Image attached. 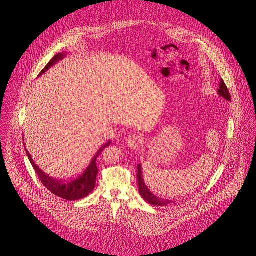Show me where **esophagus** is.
<instances>
[{
	"instance_id": "34e87169",
	"label": "esophagus",
	"mask_w": 256,
	"mask_h": 256,
	"mask_svg": "<svg viewBox=\"0 0 256 256\" xmlns=\"http://www.w3.org/2000/svg\"><path fill=\"white\" fill-rule=\"evenodd\" d=\"M126 143H128V146L130 147L132 150H137L140 146L141 138L137 135H130V136H128V138L126 140Z\"/></svg>"
}]
</instances>
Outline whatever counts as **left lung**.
I'll list each match as a JSON object with an SVG mask.
<instances>
[{"label":"left lung","mask_w":256,"mask_h":256,"mask_svg":"<svg viewBox=\"0 0 256 256\" xmlns=\"http://www.w3.org/2000/svg\"><path fill=\"white\" fill-rule=\"evenodd\" d=\"M218 94L221 98H225L226 100L232 102L230 91H228L227 86L225 85L223 80H221V82H220V86H219V89H218ZM137 180H138V186H139V193H140L141 197L146 201V202H148L150 204H152V206H168L172 202V200L160 198V197L156 196L154 193L150 192V190L148 189V188H147V186L144 182L143 176H142V166L140 164L138 165Z\"/></svg>","instance_id":"left-lung-1"}]
</instances>
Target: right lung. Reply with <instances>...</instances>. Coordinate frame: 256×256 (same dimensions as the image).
<instances>
[{
	"instance_id": "add662e5",
	"label": "right lung",
	"mask_w": 256,
	"mask_h": 256,
	"mask_svg": "<svg viewBox=\"0 0 256 256\" xmlns=\"http://www.w3.org/2000/svg\"><path fill=\"white\" fill-rule=\"evenodd\" d=\"M65 56H66V54H64V52L57 54V55L46 64V66L42 70V72L39 74V76L44 74L50 68L52 65H55L57 62L62 60ZM110 144H111V140H109L106 144H104L100 147V150L96 154V156H93L90 165L87 167L85 172L83 174H80L78 178L72 180H56V178L48 176V174H46L35 164L29 152L26 150V146H24V148H26V156H28L35 172L37 173L39 180H42V182L44 184V186L46 188V189L50 192H52V194H55L56 196H59L60 198L76 201V200H80V199L88 196L93 191L94 186H96V176L98 173V168L96 165V158L100 154V152L106 148V147H108Z\"/></svg>"
}]
</instances>
